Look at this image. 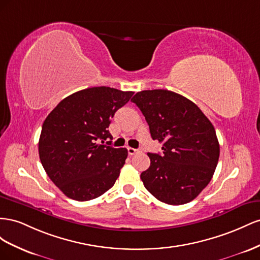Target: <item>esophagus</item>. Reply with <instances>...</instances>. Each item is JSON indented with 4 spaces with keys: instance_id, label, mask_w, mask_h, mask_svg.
<instances>
[{
    "instance_id": "esophagus-1",
    "label": "esophagus",
    "mask_w": 260,
    "mask_h": 260,
    "mask_svg": "<svg viewBox=\"0 0 260 260\" xmlns=\"http://www.w3.org/2000/svg\"><path fill=\"white\" fill-rule=\"evenodd\" d=\"M127 151H128V154L133 155L138 151V149H135V148H132V147H127Z\"/></svg>"
}]
</instances>
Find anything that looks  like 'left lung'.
Returning <instances> with one entry per match:
<instances>
[{"mask_svg":"<svg viewBox=\"0 0 260 260\" xmlns=\"http://www.w3.org/2000/svg\"><path fill=\"white\" fill-rule=\"evenodd\" d=\"M142 111L162 153H147L150 167L140 174L146 189L162 203L184 205L209 184L220 146L213 125L194 102L165 90H143L131 100Z\"/></svg>","mask_w":260,"mask_h":260,"instance_id":"8db88e82","label":"left lung"}]
</instances>
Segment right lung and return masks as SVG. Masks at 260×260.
Here are the masks:
<instances>
[{
    "label": "right lung",
    "mask_w": 260,
    "mask_h": 260,
    "mask_svg": "<svg viewBox=\"0 0 260 260\" xmlns=\"http://www.w3.org/2000/svg\"><path fill=\"white\" fill-rule=\"evenodd\" d=\"M133 94L106 86L87 88L63 99L44 120L40 161L65 196L87 202L114 185L128 152L105 140L112 138L111 118Z\"/></svg>",
    "instance_id": "add662e5"
}]
</instances>
